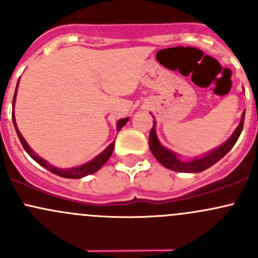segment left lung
<instances>
[{
  "label": "left lung",
  "instance_id": "1",
  "mask_svg": "<svg viewBox=\"0 0 258 258\" xmlns=\"http://www.w3.org/2000/svg\"><path fill=\"white\" fill-rule=\"evenodd\" d=\"M243 121L244 111L243 113H242L241 122L238 123V126L236 127V130L233 131V134L231 135L230 139H228L227 141H225L222 145L218 146V147L213 148L212 151L207 152L206 155L200 156V157H195L188 161L179 158L178 153L168 150V148H166L165 146L161 144L160 140H158L157 137V134H156V121H153V127L151 128L150 137H148V146H150L151 152L155 156L156 160H157L161 165L165 166L166 168H168V170L184 173H199L207 170V168H210L211 166L215 165L216 162H218V161H220L221 158L235 146L238 137H240L242 128H243Z\"/></svg>",
  "mask_w": 258,
  "mask_h": 258
}]
</instances>
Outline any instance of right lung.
Returning <instances> with one entry per match:
<instances>
[{"mask_svg":"<svg viewBox=\"0 0 258 258\" xmlns=\"http://www.w3.org/2000/svg\"><path fill=\"white\" fill-rule=\"evenodd\" d=\"M17 88H18V82H17V86H16V90H15L14 101H12V121H14L15 130H16L17 136H18V139H20V141H21V144H22L23 148H25L26 152H27L28 155H30L31 157H32L33 160H35L36 162L38 163V165H41V166H42V167H45L46 170H48L49 172L54 173V175L61 176V177H64V178H82V177H85V176L92 175V173H95L96 171L100 170V168L102 167V166L105 165L106 162H107L108 158L111 157V155H112V152H113L114 141L112 142V144L108 145L107 147H106L105 150H103L102 152L100 153V155L96 156L95 158H92V160L88 161V162L83 163V165L76 166V167H70V168L57 167V166L51 165V163H49L48 161H46L45 158H42V157H41V156H38L37 153H36L35 151H33L32 148H31L30 146H28V144H27V142H26V140L23 139V136H22V135H21L20 130H18V127H17L16 118H15V103H16ZM127 122H128V117H126V118L118 119V121L116 122L117 132H118L119 130H121L122 127H123L124 124L127 123Z\"/></svg>","mask_w":258,"mask_h":258,"instance_id":"add662e5","label":"right lung"}]
</instances>
